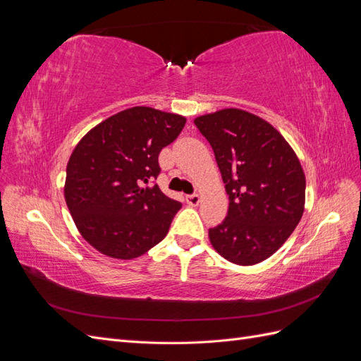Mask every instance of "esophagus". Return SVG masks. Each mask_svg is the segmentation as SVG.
I'll list each match as a JSON object with an SVG mask.
<instances>
[{
    "label": "esophagus",
    "instance_id": "34e87169",
    "mask_svg": "<svg viewBox=\"0 0 361 361\" xmlns=\"http://www.w3.org/2000/svg\"><path fill=\"white\" fill-rule=\"evenodd\" d=\"M187 203L190 204V206H197L199 203H200V197L197 194H190V195H187Z\"/></svg>",
    "mask_w": 361,
    "mask_h": 361
}]
</instances>
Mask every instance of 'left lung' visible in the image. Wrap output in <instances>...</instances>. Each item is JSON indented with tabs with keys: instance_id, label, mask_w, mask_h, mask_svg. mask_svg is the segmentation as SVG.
Masks as SVG:
<instances>
[{
	"instance_id": "left-lung-1",
	"label": "left lung",
	"mask_w": 361,
	"mask_h": 361,
	"mask_svg": "<svg viewBox=\"0 0 361 361\" xmlns=\"http://www.w3.org/2000/svg\"><path fill=\"white\" fill-rule=\"evenodd\" d=\"M194 123L212 146L228 195L227 216L209 228L211 244L236 265L259 264L301 220V164L279 130L255 114L227 108Z\"/></svg>"
}]
</instances>
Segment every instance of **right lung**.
Wrapping results in <instances>:
<instances>
[{"label":"right lung","instance_id":"obj_1","mask_svg":"<svg viewBox=\"0 0 361 361\" xmlns=\"http://www.w3.org/2000/svg\"><path fill=\"white\" fill-rule=\"evenodd\" d=\"M185 122L178 114L134 106L104 120L76 145L64 197L78 231L101 253L134 259L166 238L182 203L155 183L158 157Z\"/></svg>","mask_w":361,"mask_h":361}]
</instances>
